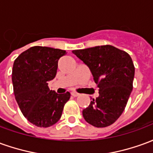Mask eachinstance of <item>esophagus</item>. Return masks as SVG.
Here are the masks:
<instances>
[{
	"label": "esophagus",
	"mask_w": 153,
	"mask_h": 153,
	"mask_svg": "<svg viewBox=\"0 0 153 153\" xmlns=\"http://www.w3.org/2000/svg\"><path fill=\"white\" fill-rule=\"evenodd\" d=\"M71 95L73 97H78L79 96V93H77V92H72V93H71Z\"/></svg>",
	"instance_id": "34e87169"
}]
</instances>
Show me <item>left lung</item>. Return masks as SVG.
<instances>
[{
  "label": "left lung",
  "mask_w": 153,
  "mask_h": 153,
  "mask_svg": "<svg viewBox=\"0 0 153 153\" xmlns=\"http://www.w3.org/2000/svg\"><path fill=\"white\" fill-rule=\"evenodd\" d=\"M72 52L88 66L99 88V96L83 111V118L97 128L112 125L124 111L133 89L134 65L131 57L111 45Z\"/></svg>",
  "instance_id": "left-lung-1"
}]
</instances>
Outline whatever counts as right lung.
Segmentation results:
<instances>
[{
	"mask_svg": "<svg viewBox=\"0 0 153 153\" xmlns=\"http://www.w3.org/2000/svg\"><path fill=\"white\" fill-rule=\"evenodd\" d=\"M66 51L47 47H30L15 59L12 83L15 100L25 117L38 127H50L61 117L70 93L48 88L56 74L58 60Z\"/></svg>",
	"mask_w": 153,
	"mask_h": 153,
	"instance_id": "right-lung-1",
	"label": "right lung"
}]
</instances>
